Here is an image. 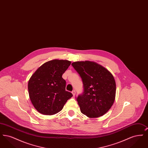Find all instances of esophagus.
Returning a JSON list of instances; mask_svg holds the SVG:
<instances>
[{
  "mask_svg": "<svg viewBox=\"0 0 148 148\" xmlns=\"http://www.w3.org/2000/svg\"><path fill=\"white\" fill-rule=\"evenodd\" d=\"M72 92V94H73V96H75V90H73L72 92Z\"/></svg>",
  "mask_w": 148,
  "mask_h": 148,
  "instance_id": "34e87169",
  "label": "esophagus"
}]
</instances>
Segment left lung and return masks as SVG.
Returning <instances> with one entry per match:
<instances>
[{"mask_svg":"<svg viewBox=\"0 0 148 148\" xmlns=\"http://www.w3.org/2000/svg\"><path fill=\"white\" fill-rule=\"evenodd\" d=\"M71 65L83 83V92L77 98L81 112L90 118L103 115L115 98L116 84L112 74L94 62H75Z\"/></svg>","mask_w":148,"mask_h":148,"instance_id":"8db88e82","label":"left lung"}]
</instances>
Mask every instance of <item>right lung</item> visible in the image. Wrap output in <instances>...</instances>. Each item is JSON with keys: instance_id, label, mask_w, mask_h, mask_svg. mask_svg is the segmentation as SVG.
Segmentation results:
<instances>
[{"instance_id": "obj_1", "label": "right lung", "mask_w": 148, "mask_h": 148, "mask_svg": "<svg viewBox=\"0 0 148 148\" xmlns=\"http://www.w3.org/2000/svg\"><path fill=\"white\" fill-rule=\"evenodd\" d=\"M71 64L67 60L54 59L41 65L28 82L29 98L35 109L44 115L59 112L73 94L65 90L62 77Z\"/></svg>"}]
</instances>
